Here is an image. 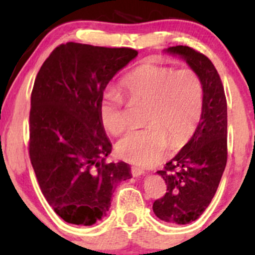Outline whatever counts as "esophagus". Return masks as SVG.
Wrapping results in <instances>:
<instances>
[{
  "label": "esophagus",
  "instance_id": "1",
  "mask_svg": "<svg viewBox=\"0 0 255 255\" xmlns=\"http://www.w3.org/2000/svg\"><path fill=\"white\" fill-rule=\"evenodd\" d=\"M130 172H131V175H133V176H140V175L145 174V171L142 170L141 168H139V166H131Z\"/></svg>",
  "mask_w": 255,
  "mask_h": 255
}]
</instances>
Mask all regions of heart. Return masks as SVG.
I'll use <instances>...</instances> for the list:
<instances>
[{
    "label": "heart",
    "mask_w": 255,
    "mask_h": 255,
    "mask_svg": "<svg viewBox=\"0 0 255 255\" xmlns=\"http://www.w3.org/2000/svg\"><path fill=\"white\" fill-rule=\"evenodd\" d=\"M131 103H147L144 129L130 130L120 139L116 151L122 159L139 166H151L164 156L169 141L177 148L191 139L204 109V84L192 68L159 63H142L120 83ZM125 99L114 91L103 93L99 118L113 135L127 127Z\"/></svg>",
    "instance_id": "b5f03b06"
}]
</instances>
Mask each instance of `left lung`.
Masks as SVG:
<instances>
[{
    "instance_id": "8db88e82",
    "label": "left lung",
    "mask_w": 255,
    "mask_h": 255,
    "mask_svg": "<svg viewBox=\"0 0 255 255\" xmlns=\"http://www.w3.org/2000/svg\"><path fill=\"white\" fill-rule=\"evenodd\" d=\"M182 57L200 75L204 109L197 130L163 170L166 193L153 203L154 215L170 224H188L203 215L217 192L227 165V98L217 69L209 57L189 46L166 50Z\"/></svg>"
}]
</instances>
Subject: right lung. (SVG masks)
<instances>
[{
  "mask_svg": "<svg viewBox=\"0 0 255 255\" xmlns=\"http://www.w3.org/2000/svg\"><path fill=\"white\" fill-rule=\"evenodd\" d=\"M130 48L68 42L54 49L31 95L30 159L46 201L64 222L92 225L109 211L127 163H107L113 146L99 102L114 75L136 57Z\"/></svg>",
  "mask_w": 255,
  "mask_h": 255,
  "instance_id": "obj_1",
  "label": "right lung"
}]
</instances>
